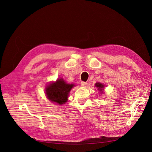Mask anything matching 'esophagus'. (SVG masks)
Listing matches in <instances>:
<instances>
[{"instance_id":"1","label":"esophagus","mask_w":152,"mask_h":152,"mask_svg":"<svg viewBox=\"0 0 152 152\" xmlns=\"http://www.w3.org/2000/svg\"><path fill=\"white\" fill-rule=\"evenodd\" d=\"M87 85V82H81L82 86H86Z\"/></svg>"}]
</instances>
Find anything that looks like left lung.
<instances>
[{"instance_id": "obj_1", "label": "left lung", "mask_w": 152, "mask_h": 152, "mask_svg": "<svg viewBox=\"0 0 152 152\" xmlns=\"http://www.w3.org/2000/svg\"><path fill=\"white\" fill-rule=\"evenodd\" d=\"M95 86L97 87L98 88V90L101 93L102 92H103V91L104 90V85L102 84V83H99V82H97V83L95 84Z\"/></svg>"}]
</instances>
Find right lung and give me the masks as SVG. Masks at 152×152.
Instances as JSON below:
<instances>
[{"label":"right lung","instance_id":"add662e5","mask_svg":"<svg viewBox=\"0 0 152 152\" xmlns=\"http://www.w3.org/2000/svg\"><path fill=\"white\" fill-rule=\"evenodd\" d=\"M74 84H68L63 79H58L45 87V94L50 102L59 104H65Z\"/></svg>","mask_w":152,"mask_h":152}]
</instances>
